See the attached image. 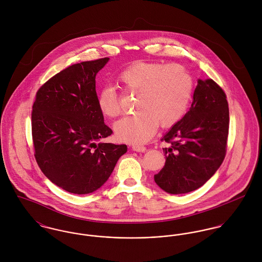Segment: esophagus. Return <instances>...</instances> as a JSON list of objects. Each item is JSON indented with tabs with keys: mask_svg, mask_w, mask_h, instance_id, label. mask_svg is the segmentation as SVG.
I'll return each mask as SVG.
<instances>
[{
	"mask_svg": "<svg viewBox=\"0 0 262 262\" xmlns=\"http://www.w3.org/2000/svg\"><path fill=\"white\" fill-rule=\"evenodd\" d=\"M132 149L136 151V152H144L146 150V147L142 146V145H133Z\"/></svg>",
	"mask_w": 262,
	"mask_h": 262,
	"instance_id": "esophagus-1",
	"label": "esophagus"
}]
</instances>
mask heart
I'll return each instance as SVG.
<instances>
[{
  "label": "heart",
  "instance_id": "obj_1",
  "mask_svg": "<svg viewBox=\"0 0 262 262\" xmlns=\"http://www.w3.org/2000/svg\"><path fill=\"white\" fill-rule=\"evenodd\" d=\"M118 83L126 93H137L134 109L115 126L121 141L141 144L155 134L158 126L168 128L187 112L191 95L192 78L180 64L137 61L118 75ZM101 114L114 119L121 114V96L111 85L102 88L97 96Z\"/></svg>",
  "mask_w": 262,
  "mask_h": 262
}]
</instances>
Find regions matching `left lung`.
<instances>
[{"mask_svg": "<svg viewBox=\"0 0 262 262\" xmlns=\"http://www.w3.org/2000/svg\"><path fill=\"white\" fill-rule=\"evenodd\" d=\"M229 133V108L222 88L212 78L199 79L189 111L163 136V168L156 185L181 194L202 187L224 160Z\"/></svg>", "mask_w": 262, "mask_h": 262, "instance_id": "8db88e82", "label": "left lung"}]
</instances>
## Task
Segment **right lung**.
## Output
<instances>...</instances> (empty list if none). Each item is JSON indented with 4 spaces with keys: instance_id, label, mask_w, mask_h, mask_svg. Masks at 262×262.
I'll use <instances>...</instances> for the list:
<instances>
[{
    "instance_id": "obj_1",
    "label": "right lung",
    "mask_w": 262,
    "mask_h": 262,
    "mask_svg": "<svg viewBox=\"0 0 262 262\" xmlns=\"http://www.w3.org/2000/svg\"><path fill=\"white\" fill-rule=\"evenodd\" d=\"M109 57L75 63L40 86L32 107L34 156L45 177L85 194L110 178L127 145L99 141L113 133L97 104L96 75Z\"/></svg>"
}]
</instances>
